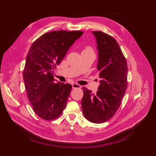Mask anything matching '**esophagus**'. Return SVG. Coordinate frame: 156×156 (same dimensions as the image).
<instances>
[{
	"label": "esophagus",
	"instance_id": "34e87169",
	"mask_svg": "<svg viewBox=\"0 0 156 156\" xmlns=\"http://www.w3.org/2000/svg\"><path fill=\"white\" fill-rule=\"evenodd\" d=\"M72 88H80V86L76 83H73L72 84Z\"/></svg>",
	"mask_w": 156,
	"mask_h": 156
}]
</instances>
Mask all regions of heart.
<instances>
[{
	"instance_id": "heart-1",
	"label": "heart",
	"mask_w": 156,
	"mask_h": 156,
	"mask_svg": "<svg viewBox=\"0 0 156 156\" xmlns=\"http://www.w3.org/2000/svg\"><path fill=\"white\" fill-rule=\"evenodd\" d=\"M82 51H92V49L90 46H86Z\"/></svg>"
}]
</instances>
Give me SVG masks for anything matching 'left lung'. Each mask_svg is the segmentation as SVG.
Segmentation results:
<instances>
[{"label": "left lung", "mask_w": 156, "mask_h": 156, "mask_svg": "<svg viewBox=\"0 0 156 156\" xmlns=\"http://www.w3.org/2000/svg\"><path fill=\"white\" fill-rule=\"evenodd\" d=\"M97 44V69L101 84L96 94L83 88L81 101L86 119L94 123H102L113 117L122 102L127 88V64L117 41L112 36L93 31Z\"/></svg>", "instance_id": "1"}]
</instances>
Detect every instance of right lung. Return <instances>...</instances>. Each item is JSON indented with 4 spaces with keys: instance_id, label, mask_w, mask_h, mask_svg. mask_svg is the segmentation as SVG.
<instances>
[{
    "instance_id": "add662e5",
    "label": "right lung",
    "mask_w": 156,
    "mask_h": 156,
    "mask_svg": "<svg viewBox=\"0 0 156 156\" xmlns=\"http://www.w3.org/2000/svg\"><path fill=\"white\" fill-rule=\"evenodd\" d=\"M82 34L80 31H52L40 36L29 48L23 80L33 110L42 119H57L66 108L72 85L56 83L53 71Z\"/></svg>"
}]
</instances>
